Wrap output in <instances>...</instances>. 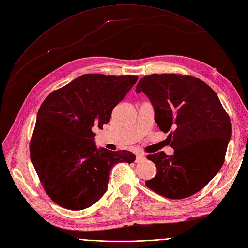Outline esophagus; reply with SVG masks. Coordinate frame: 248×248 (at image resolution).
Segmentation results:
<instances>
[{
  "label": "esophagus",
  "instance_id": "obj_1",
  "mask_svg": "<svg viewBox=\"0 0 248 248\" xmlns=\"http://www.w3.org/2000/svg\"><path fill=\"white\" fill-rule=\"evenodd\" d=\"M145 155L139 153L137 154V157H136V163H140V162H144L145 161Z\"/></svg>",
  "mask_w": 248,
  "mask_h": 248
}]
</instances>
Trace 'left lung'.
I'll list each match as a JSON object with an SVG mask.
<instances>
[{"instance_id": "left-lung-1", "label": "left lung", "mask_w": 248, "mask_h": 248, "mask_svg": "<svg viewBox=\"0 0 248 248\" xmlns=\"http://www.w3.org/2000/svg\"><path fill=\"white\" fill-rule=\"evenodd\" d=\"M137 93H144L155 109V122L169 134L174 155H148L157 175L148 188L166 198L183 199L204 188L222 167L231 122L215 91L199 78L180 74H152L140 78Z\"/></svg>"}]
</instances>
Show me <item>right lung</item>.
Returning a JSON list of instances; mask_svg holds the SVG:
<instances>
[{"instance_id":"1","label":"right lung","mask_w":248,"mask_h":248,"mask_svg":"<svg viewBox=\"0 0 248 248\" xmlns=\"http://www.w3.org/2000/svg\"><path fill=\"white\" fill-rule=\"evenodd\" d=\"M137 75L84 74L52 93L37 113L30 157L48 196L69 210H82L106 193L117 163L135 162L125 150L97 149L93 128L110 121L112 109Z\"/></svg>"}]
</instances>
